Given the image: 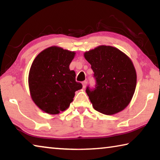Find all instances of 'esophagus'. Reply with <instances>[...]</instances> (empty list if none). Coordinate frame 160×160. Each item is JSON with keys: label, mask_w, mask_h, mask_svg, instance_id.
I'll list each match as a JSON object with an SVG mask.
<instances>
[{"label": "esophagus", "mask_w": 160, "mask_h": 160, "mask_svg": "<svg viewBox=\"0 0 160 160\" xmlns=\"http://www.w3.org/2000/svg\"><path fill=\"white\" fill-rule=\"evenodd\" d=\"M82 83V85H83V88H86V85H87V82H86V81H83Z\"/></svg>", "instance_id": "34e87169"}]
</instances>
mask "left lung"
I'll return each mask as SVG.
<instances>
[{"instance_id": "8db88e82", "label": "left lung", "mask_w": 160, "mask_h": 160, "mask_svg": "<svg viewBox=\"0 0 160 160\" xmlns=\"http://www.w3.org/2000/svg\"><path fill=\"white\" fill-rule=\"evenodd\" d=\"M84 56L91 65L96 80L95 88L86 92L94 109L112 115L123 110L133 96L137 75L128 56L111 46H99Z\"/></svg>"}]
</instances>
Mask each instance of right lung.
Returning a JSON list of instances; mask_svg holds the SVG:
<instances>
[{
    "mask_svg": "<svg viewBox=\"0 0 160 160\" xmlns=\"http://www.w3.org/2000/svg\"><path fill=\"white\" fill-rule=\"evenodd\" d=\"M75 53L51 47L38 54L29 72L30 95L35 104L49 114H58L69 107L75 92L82 89L69 66Z\"/></svg>",
    "mask_w": 160,
    "mask_h": 160,
    "instance_id": "right-lung-1",
    "label": "right lung"
}]
</instances>
